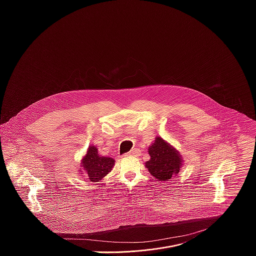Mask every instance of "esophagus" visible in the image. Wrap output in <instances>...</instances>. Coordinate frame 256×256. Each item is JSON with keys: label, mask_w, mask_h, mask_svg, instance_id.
Returning a JSON list of instances; mask_svg holds the SVG:
<instances>
[{"label": "esophagus", "mask_w": 256, "mask_h": 256, "mask_svg": "<svg viewBox=\"0 0 256 256\" xmlns=\"http://www.w3.org/2000/svg\"><path fill=\"white\" fill-rule=\"evenodd\" d=\"M138 154V149H132L130 152L126 153V156H136Z\"/></svg>", "instance_id": "esophagus-1"}]
</instances>
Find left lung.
Instances as JSON below:
<instances>
[{
  "instance_id": "8db88e82",
  "label": "left lung",
  "mask_w": 256,
  "mask_h": 256,
  "mask_svg": "<svg viewBox=\"0 0 256 256\" xmlns=\"http://www.w3.org/2000/svg\"><path fill=\"white\" fill-rule=\"evenodd\" d=\"M150 160L144 163L151 175L160 181H167L178 174L184 165L180 153L161 136H157L148 149Z\"/></svg>"
}]
</instances>
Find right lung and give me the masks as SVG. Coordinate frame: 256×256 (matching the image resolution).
I'll return each instance as SVG.
<instances>
[{
    "instance_id": "right-lung-1",
    "label": "right lung",
    "mask_w": 256,
    "mask_h": 256,
    "mask_svg": "<svg viewBox=\"0 0 256 256\" xmlns=\"http://www.w3.org/2000/svg\"><path fill=\"white\" fill-rule=\"evenodd\" d=\"M114 163V159L99 155L98 149L94 144H91L81 160L80 172L81 174H86L91 181L98 182L112 170Z\"/></svg>"
}]
</instances>
